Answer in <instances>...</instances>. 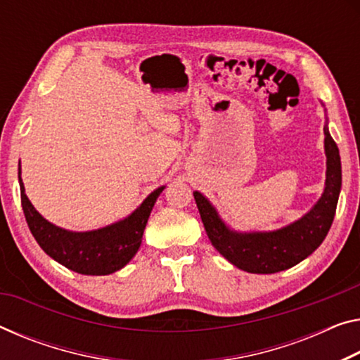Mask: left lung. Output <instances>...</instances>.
<instances>
[{
  "mask_svg": "<svg viewBox=\"0 0 360 360\" xmlns=\"http://www.w3.org/2000/svg\"><path fill=\"white\" fill-rule=\"evenodd\" d=\"M323 127V147L327 157L325 187L314 207L277 231H233L221 219L211 202L202 192H193L205 231L213 247L238 269L252 274H274L290 269L321 247L332 227L341 192V158L338 146Z\"/></svg>",
  "mask_w": 360,
  "mask_h": 360,
  "instance_id": "left-lung-1",
  "label": "left lung"
}]
</instances>
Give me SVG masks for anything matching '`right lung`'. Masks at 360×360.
<instances>
[{"label": "right lung", "instance_id": "right-lung-1", "mask_svg": "<svg viewBox=\"0 0 360 360\" xmlns=\"http://www.w3.org/2000/svg\"><path fill=\"white\" fill-rule=\"evenodd\" d=\"M20 200L27 224L43 252L67 269L84 276H108L122 269L138 253L146 224L165 186L158 187L127 218L94 231H67L43 218L25 195L20 178Z\"/></svg>", "mask_w": 360, "mask_h": 360}]
</instances>
